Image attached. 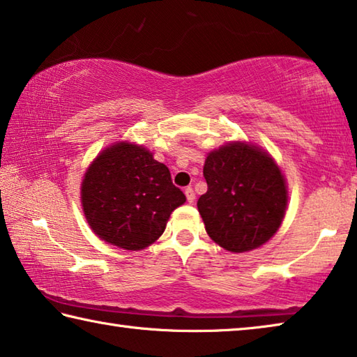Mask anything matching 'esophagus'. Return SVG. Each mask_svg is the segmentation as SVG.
Masks as SVG:
<instances>
[{"instance_id": "obj_1", "label": "esophagus", "mask_w": 357, "mask_h": 357, "mask_svg": "<svg viewBox=\"0 0 357 357\" xmlns=\"http://www.w3.org/2000/svg\"><path fill=\"white\" fill-rule=\"evenodd\" d=\"M184 193H185L187 202H189V203H193V202H195V192H193L192 187H185V189H184Z\"/></svg>"}]
</instances>
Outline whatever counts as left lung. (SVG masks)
Masks as SVG:
<instances>
[{"label": "left lung", "instance_id": "1", "mask_svg": "<svg viewBox=\"0 0 357 357\" xmlns=\"http://www.w3.org/2000/svg\"><path fill=\"white\" fill-rule=\"evenodd\" d=\"M208 190L198 198L209 238L228 252H247L274 236L287 209L285 178L253 144L228 143L203 167Z\"/></svg>", "mask_w": 357, "mask_h": 357}]
</instances>
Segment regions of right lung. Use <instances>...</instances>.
Returning <instances> with one entry per match:
<instances>
[{
	"label": "right lung",
	"mask_w": 357,
	"mask_h": 357,
	"mask_svg": "<svg viewBox=\"0 0 357 357\" xmlns=\"http://www.w3.org/2000/svg\"><path fill=\"white\" fill-rule=\"evenodd\" d=\"M184 202L167 165L130 143H116L100 153L82 183L89 227L100 239L126 250L153 244Z\"/></svg>",
	"instance_id": "1"
}]
</instances>
